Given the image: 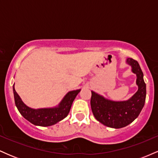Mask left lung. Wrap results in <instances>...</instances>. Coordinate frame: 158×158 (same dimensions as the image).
I'll list each match as a JSON object with an SVG mask.
<instances>
[{"label": "left lung", "instance_id": "8db88e82", "mask_svg": "<svg viewBox=\"0 0 158 158\" xmlns=\"http://www.w3.org/2000/svg\"><path fill=\"white\" fill-rule=\"evenodd\" d=\"M131 67L132 73L136 74V84L138 90L130 99L125 101H113L92 90L90 106L97 120L104 126L120 128L128 126L139 116L146 101V85L139 64L131 58L126 60Z\"/></svg>", "mask_w": 158, "mask_h": 158}]
</instances>
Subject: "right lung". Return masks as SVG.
<instances>
[{
    "label": "right lung",
    "mask_w": 158,
    "mask_h": 158,
    "mask_svg": "<svg viewBox=\"0 0 158 158\" xmlns=\"http://www.w3.org/2000/svg\"><path fill=\"white\" fill-rule=\"evenodd\" d=\"M12 88L15 106L20 114L32 124L43 127L52 126L64 119L70 112L73 100L81 90V89H79L69 91L57 106L35 109L30 108L23 103L15 91V84Z\"/></svg>",
    "instance_id": "obj_1"
}]
</instances>
